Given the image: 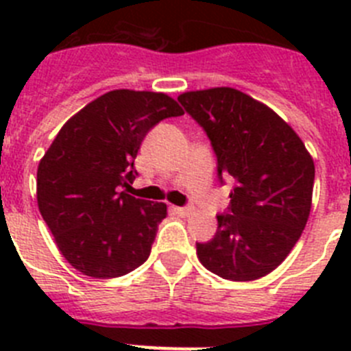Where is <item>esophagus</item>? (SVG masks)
Listing matches in <instances>:
<instances>
[{
    "label": "esophagus",
    "mask_w": 351,
    "mask_h": 351,
    "mask_svg": "<svg viewBox=\"0 0 351 351\" xmlns=\"http://www.w3.org/2000/svg\"><path fill=\"white\" fill-rule=\"evenodd\" d=\"M173 210L181 216H188V214L193 213V206H186V207H173Z\"/></svg>",
    "instance_id": "1"
}]
</instances>
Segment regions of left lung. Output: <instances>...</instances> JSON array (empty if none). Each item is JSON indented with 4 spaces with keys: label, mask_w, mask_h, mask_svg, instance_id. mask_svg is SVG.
Wrapping results in <instances>:
<instances>
[{
    "label": "left lung",
    "mask_w": 351,
    "mask_h": 351,
    "mask_svg": "<svg viewBox=\"0 0 351 351\" xmlns=\"http://www.w3.org/2000/svg\"><path fill=\"white\" fill-rule=\"evenodd\" d=\"M178 100L207 133L218 181L235 182L216 235L197 243L198 260L223 280H258L287 258L308 223L311 154L272 108L237 89L182 93Z\"/></svg>",
    "instance_id": "obj_1"
}]
</instances>
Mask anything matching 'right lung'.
<instances>
[{
  "instance_id": "add662e5",
  "label": "right lung",
  "mask_w": 351,
  "mask_h": 351,
  "mask_svg": "<svg viewBox=\"0 0 351 351\" xmlns=\"http://www.w3.org/2000/svg\"><path fill=\"white\" fill-rule=\"evenodd\" d=\"M182 108L165 93L116 89L64 123L40 160L36 198L61 255L91 278H119L149 258L163 202L128 195L147 132Z\"/></svg>"
}]
</instances>
